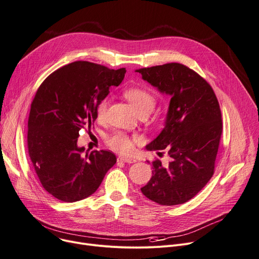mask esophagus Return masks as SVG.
<instances>
[{
	"instance_id": "esophagus-1",
	"label": "esophagus",
	"mask_w": 259,
	"mask_h": 259,
	"mask_svg": "<svg viewBox=\"0 0 259 259\" xmlns=\"http://www.w3.org/2000/svg\"><path fill=\"white\" fill-rule=\"evenodd\" d=\"M117 161H120V162H126V163H133V162H135L136 160H135V159H133V158H128V157H123V156H120V157H118V158H117Z\"/></svg>"
}]
</instances>
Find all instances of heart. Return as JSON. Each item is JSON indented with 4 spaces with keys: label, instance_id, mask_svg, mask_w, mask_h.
I'll use <instances>...</instances> for the list:
<instances>
[{
    "label": "heart",
    "instance_id": "b5f03b06",
    "mask_svg": "<svg viewBox=\"0 0 259 259\" xmlns=\"http://www.w3.org/2000/svg\"><path fill=\"white\" fill-rule=\"evenodd\" d=\"M126 99L131 103L137 113H145L149 114L156 105V98L148 90L143 88H131L125 92ZM108 106V100L105 98L99 102L97 106V116L99 119H103L105 117L106 111ZM139 137H129L128 135L116 132L111 135L107 140L108 146L113 149L114 151L122 153V154H129L133 151L134 144L139 143Z\"/></svg>",
    "mask_w": 259,
    "mask_h": 259
}]
</instances>
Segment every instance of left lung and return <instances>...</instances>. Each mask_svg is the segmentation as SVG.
I'll list each match as a JSON object with an SVG mask.
<instances>
[{"label":"left lung","mask_w":259,"mask_h":259,"mask_svg":"<svg viewBox=\"0 0 259 259\" xmlns=\"http://www.w3.org/2000/svg\"><path fill=\"white\" fill-rule=\"evenodd\" d=\"M154 88L170 96L165 125L146 148L166 150V166L152 162V178L141 188L150 200L171 206L187 202L207 184L223 131L219 101L209 83L181 63L136 70Z\"/></svg>","instance_id":"1"}]
</instances>
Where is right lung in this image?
Listing matches in <instances>:
<instances>
[{"label":"right lung","mask_w":259,"mask_h":259,"mask_svg":"<svg viewBox=\"0 0 259 259\" xmlns=\"http://www.w3.org/2000/svg\"><path fill=\"white\" fill-rule=\"evenodd\" d=\"M118 70L89 61H75L52 73L40 84L28 119V152L46 191L62 202L93 195L116 162L110 151L83 155L77 141L81 129L91 128L97 106L111 86L123 81Z\"/></svg>","instance_id":"1"}]
</instances>
